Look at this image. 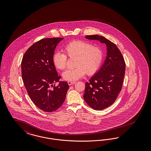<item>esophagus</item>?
<instances>
[{
	"instance_id": "1",
	"label": "esophagus",
	"mask_w": 151,
	"mask_h": 151,
	"mask_svg": "<svg viewBox=\"0 0 151 151\" xmlns=\"http://www.w3.org/2000/svg\"><path fill=\"white\" fill-rule=\"evenodd\" d=\"M75 81H68V84L69 86H71V85L75 84Z\"/></svg>"
}]
</instances>
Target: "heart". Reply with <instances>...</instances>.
<instances>
[{
  "instance_id": "heart-1",
  "label": "heart",
  "mask_w": 151,
  "mask_h": 151,
  "mask_svg": "<svg viewBox=\"0 0 151 151\" xmlns=\"http://www.w3.org/2000/svg\"><path fill=\"white\" fill-rule=\"evenodd\" d=\"M65 53L56 52L53 55V62L59 70H65L67 63V57L75 58V68L66 70L63 73V79L75 81L83 76L92 75L99 69L104 58V52L99 46L83 41H75L65 45Z\"/></svg>"
}]
</instances>
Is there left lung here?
Instances as JSON below:
<instances>
[{
    "instance_id": "obj_1",
    "label": "left lung",
    "mask_w": 151,
    "mask_h": 151,
    "mask_svg": "<svg viewBox=\"0 0 151 151\" xmlns=\"http://www.w3.org/2000/svg\"><path fill=\"white\" fill-rule=\"evenodd\" d=\"M89 40H99L106 44L107 57L99 72L86 83L84 99L96 110L108 108L122 90L126 63L121 52L113 42L103 36H86Z\"/></svg>"
}]
</instances>
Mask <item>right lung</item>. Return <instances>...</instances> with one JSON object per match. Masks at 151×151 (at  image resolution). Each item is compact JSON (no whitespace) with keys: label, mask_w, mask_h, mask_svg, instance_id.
Wrapping results in <instances>:
<instances>
[{"label":"right lung","mask_w":151,"mask_h":151,"mask_svg":"<svg viewBox=\"0 0 151 151\" xmlns=\"http://www.w3.org/2000/svg\"><path fill=\"white\" fill-rule=\"evenodd\" d=\"M63 38L42 39L25 52L22 61V79L32 102L45 112L57 110L64 102L69 86L60 81L53 62L56 46Z\"/></svg>","instance_id":"obj_1"}]
</instances>
